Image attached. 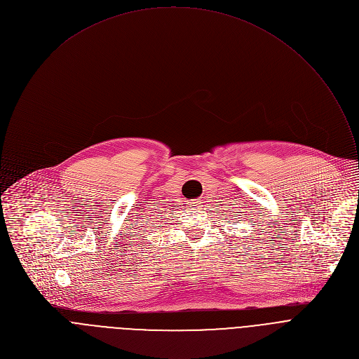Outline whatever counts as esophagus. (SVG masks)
I'll list each match as a JSON object with an SVG mask.
<instances>
[{"mask_svg": "<svg viewBox=\"0 0 359 359\" xmlns=\"http://www.w3.org/2000/svg\"><path fill=\"white\" fill-rule=\"evenodd\" d=\"M186 204H189L190 209H196V210H200V208H203V206H201V201H200V198L190 200V201H189V203H186Z\"/></svg>", "mask_w": 359, "mask_h": 359, "instance_id": "esophagus-1", "label": "esophagus"}]
</instances>
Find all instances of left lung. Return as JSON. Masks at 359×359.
I'll return each mask as SVG.
<instances>
[{
	"label": "left lung",
	"instance_id": "1",
	"mask_svg": "<svg viewBox=\"0 0 359 359\" xmlns=\"http://www.w3.org/2000/svg\"><path fill=\"white\" fill-rule=\"evenodd\" d=\"M240 213H241V212H240Z\"/></svg>",
	"mask_w": 359,
	"mask_h": 359
}]
</instances>
